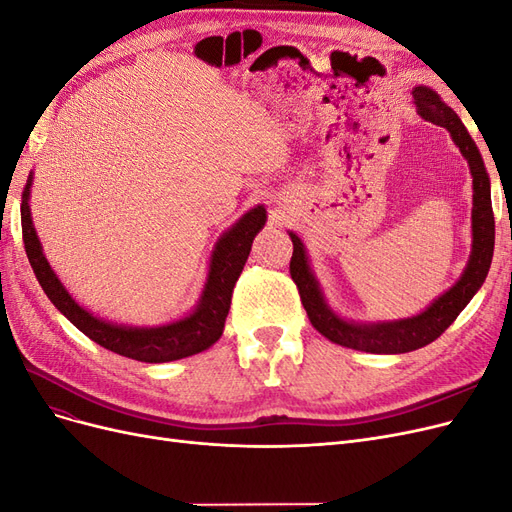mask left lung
I'll return each mask as SVG.
<instances>
[{"instance_id": "left-lung-1", "label": "left lung", "mask_w": 512, "mask_h": 512, "mask_svg": "<svg viewBox=\"0 0 512 512\" xmlns=\"http://www.w3.org/2000/svg\"><path fill=\"white\" fill-rule=\"evenodd\" d=\"M416 111L423 119L436 123L440 128L451 132L455 145L463 153V158L470 164L472 183H474V209H472V256L461 280L444 292L442 297L427 307L423 314L406 320L382 322V324H352L342 318H337L322 299L318 282L314 280L312 271L307 265V256L303 243L297 235H292V258H290V277L297 284L301 303L309 316V322L314 329L322 333L331 342L346 346L352 350H363L371 354H401L412 352L431 344L438 339L455 318L461 314V309L470 303L476 290L483 286L485 277L491 267L493 258V243H495V220L491 209V190H489V175L485 170L483 158L468 134L466 126L453 108H448L438 94H433L427 87H416L412 91Z\"/></svg>"}]
</instances>
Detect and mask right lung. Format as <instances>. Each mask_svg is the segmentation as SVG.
I'll use <instances>...</instances> for the list:
<instances>
[{
    "instance_id": "right-lung-1",
    "label": "right lung",
    "mask_w": 512,
    "mask_h": 512,
    "mask_svg": "<svg viewBox=\"0 0 512 512\" xmlns=\"http://www.w3.org/2000/svg\"><path fill=\"white\" fill-rule=\"evenodd\" d=\"M29 185H32V175L27 177L21 200V228L29 265H32L46 297L91 342L141 363H168L185 359V356L203 352L218 342L230 309L232 288H235L245 260L250 256L256 232L265 226V207L247 211L215 245L205 292L188 318L158 329H126L94 318L79 303H74L66 288L61 286L51 271V265L46 262L36 237L32 213H29Z\"/></svg>"
}]
</instances>
